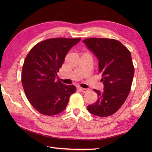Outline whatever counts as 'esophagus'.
I'll use <instances>...</instances> for the list:
<instances>
[{
    "label": "esophagus",
    "mask_w": 152,
    "mask_h": 152,
    "mask_svg": "<svg viewBox=\"0 0 152 152\" xmlns=\"http://www.w3.org/2000/svg\"><path fill=\"white\" fill-rule=\"evenodd\" d=\"M78 89L80 90V91L82 92V93H86L88 92L89 91L88 89H85V88H80V87H79L78 88Z\"/></svg>",
    "instance_id": "1"
}]
</instances>
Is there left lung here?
<instances>
[{
	"instance_id": "obj_1",
	"label": "left lung",
	"mask_w": 152,
	"mask_h": 152,
	"mask_svg": "<svg viewBox=\"0 0 152 152\" xmlns=\"http://www.w3.org/2000/svg\"><path fill=\"white\" fill-rule=\"evenodd\" d=\"M99 59V72L104 91H93L98 96L88 111L99 117L114 114L124 104L129 94L134 68L130 51L120 42L104 38H88L83 40Z\"/></svg>"
}]
</instances>
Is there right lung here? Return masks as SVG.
Masks as SVG:
<instances>
[{
  "instance_id": "right-lung-1",
  "label": "right lung",
  "mask_w": 152,
  "mask_h": 152,
  "mask_svg": "<svg viewBox=\"0 0 152 152\" xmlns=\"http://www.w3.org/2000/svg\"><path fill=\"white\" fill-rule=\"evenodd\" d=\"M81 38H54L37 44L25 57L21 83L28 101L35 110L46 115L63 111L70 95L76 92L74 85L56 81L68 51Z\"/></svg>"
}]
</instances>
